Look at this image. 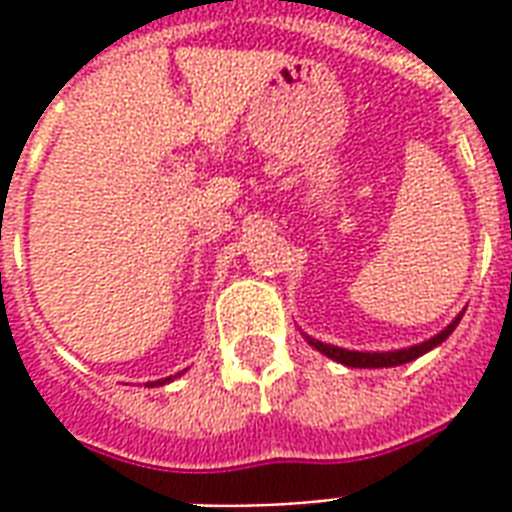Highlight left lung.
<instances>
[{
	"label": "left lung",
	"mask_w": 512,
	"mask_h": 512,
	"mask_svg": "<svg viewBox=\"0 0 512 512\" xmlns=\"http://www.w3.org/2000/svg\"><path fill=\"white\" fill-rule=\"evenodd\" d=\"M459 319H462V314H459V317L446 327V330H440L435 338H429V341L416 343V346H408V349H397V351H349V349H341V346H330V343L317 341V338H311V335H306V341L311 343L317 351H322L325 357L341 362V365H346V368H395V365L413 362L416 357H421V354H427L429 349L440 346V343L446 341L448 335L454 333V327L459 325Z\"/></svg>",
	"instance_id": "8db88e82"
}]
</instances>
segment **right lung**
<instances>
[{
	"label": "right lung",
	"instance_id": "obj_1",
	"mask_svg": "<svg viewBox=\"0 0 512 512\" xmlns=\"http://www.w3.org/2000/svg\"><path fill=\"white\" fill-rule=\"evenodd\" d=\"M177 376H182V373H177ZM177 376H169V378H163V381H155V384L161 386V384H166V381H171V378H177ZM155 384H152V386H155Z\"/></svg>",
	"mask_w": 512,
	"mask_h": 512
}]
</instances>
